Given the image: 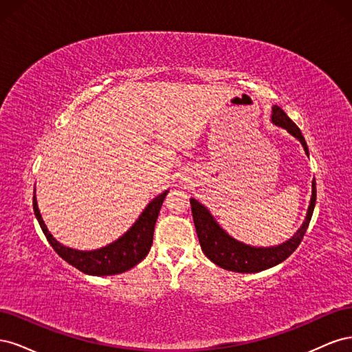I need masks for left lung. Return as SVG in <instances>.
<instances>
[{
  "mask_svg": "<svg viewBox=\"0 0 352 352\" xmlns=\"http://www.w3.org/2000/svg\"><path fill=\"white\" fill-rule=\"evenodd\" d=\"M272 123L283 127L294 138H296L301 142L305 154L308 155V146L301 131L298 129V126L278 105H273L272 107ZM314 206L316 180H313L311 184V199L307 210V216L301 228L294 233V236H291L280 245H274V247H251V245L232 238L219 225L216 219L212 217V214L204 204H201L195 198H190V208H192V217L202 252L206 254L207 258L217 264L219 267L236 273H258L265 269L274 267V265L280 264L289 257L298 248V245L301 243L305 235L307 228L310 225L313 216Z\"/></svg>",
  "mask_w": 352,
  "mask_h": 352,
  "instance_id": "left-lung-1",
  "label": "left lung"
}]
</instances>
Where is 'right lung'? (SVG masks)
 I'll use <instances>...</instances> for the list:
<instances>
[{"label":"right lung","instance_id":"obj_1","mask_svg":"<svg viewBox=\"0 0 352 352\" xmlns=\"http://www.w3.org/2000/svg\"><path fill=\"white\" fill-rule=\"evenodd\" d=\"M167 194L168 189L164 190L163 194L157 195L153 201H150V204L145 207L141 216L138 217L132 228L124 235H122L114 242L105 245L102 248L92 251H80L66 247V245H63L52 236L44 220H42L38 208L36 195H34V211L45 238L63 260L72 264L78 270L83 272L85 274L110 276L119 274L135 267L150 252L155 221Z\"/></svg>","mask_w":352,"mask_h":352}]
</instances>
